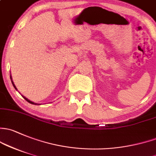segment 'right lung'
Segmentation results:
<instances>
[{
	"mask_svg": "<svg viewBox=\"0 0 156 156\" xmlns=\"http://www.w3.org/2000/svg\"><path fill=\"white\" fill-rule=\"evenodd\" d=\"M10 78H11V79H12V78H11V76H10ZM12 85H13V87H15V89H16V86H15V84H14V83H13V82H12ZM23 97H24V96H23ZM24 99H25L26 100V101H28V102L29 103H30V104H33V105H37V104H36V103H34V102H33V101H30V100H28V99H27V98H25V97H24Z\"/></svg>",
	"mask_w": 156,
	"mask_h": 156,
	"instance_id": "right-lung-1",
	"label": "right lung"
}]
</instances>
